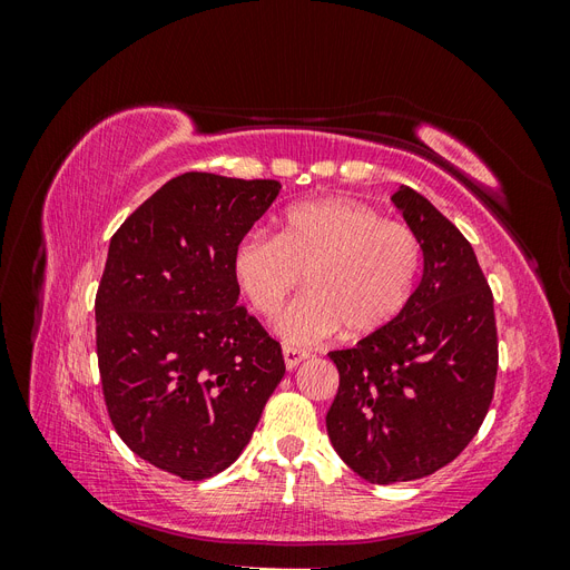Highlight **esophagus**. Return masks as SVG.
<instances>
[{
    "instance_id": "esophagus-1",
    "label": "esophagus",
    "mask_w": 570,
    "mask_h": 570,
    "mask_svg": "<svg viewBox=\"0 0 570 570\" xmlns=\"http://www.w3.org/2000/svg\"><path fill=\"white\" fill-rule=\"evenodd\" d=\"M283 356H285V366H287V371L297 368L304 358H308V354H306L304 350H297V347H285V350H283Z\"/></svg>"
}]
</instances>
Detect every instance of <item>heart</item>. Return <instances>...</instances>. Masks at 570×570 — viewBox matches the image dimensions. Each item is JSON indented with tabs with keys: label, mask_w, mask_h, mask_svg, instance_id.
Here are the masks:
<instances>
[{
	"label": "heart",
	"mask_w": 570,
	"mask_h": 570,
	"mask_svg": "<svg viewBox=\"0 0 570 570\" xmlns=\"http://www.w3.org/2000/svg\"><path fill=\"white\" fill-rule=\"evenodd\" d=\"M421 239L352 197L289 206L278 235L252 230L233 249V278L262 318H275L289 292L308 287L287 308L281 333L289 344H316L347 325L368 335L402 316L419 285Z\"/></svg>",
	"instance_id": "b5f03b06"
}]
</instances>
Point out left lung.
Segmentation results:
<instances>
[{"mask_svg": "<svg viewBox=\"0 0 570 570\" xmlns=\"http://www.w3.org/2000/svg\"><path fill=\"white\" fill-rule=\"evenodd\" d=\"M392 202L421 239L423 278L400 318L327 354L340 373L327 438L373 485L454 461L488 416L499 361L492 289L469 239L416 189Z\"/></svg>", "mask_w": 570, "mask_h": 570, "instance_id": "8db88e82", "label": "left lung"}]
</instances>
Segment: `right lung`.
I'll use <instances>...</instances> for the list:
<instances>
[{
  "mask_svg": "<svg viewBox=\"0 0 570 570\" xmlns=\"http://www.w3.org/2000/svg\"><path fill=\"white\" fill-rule=\"evenodd\" d=\"M278 180L183 174L124 220L95 318L118 438L157 469L206 480L243 454L285 375L281 342L237 304L233 249Z\"/></svg>",
  "mask_w": 570,
  "mask_h": 570,
  "instance_id": "add662e5",
  "label": "right lung"
}]
</instances>
